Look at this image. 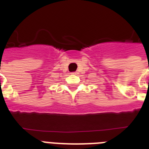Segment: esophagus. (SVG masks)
Listing matches in <instances>:
<instances>
[{"mask_svg": "<svg viewBox=\"0 0 149 149\" xmlns=\"http://www.w3.org/2000/svg\"><path fill=\"white\" fill-rule=\"evenodd\" d=\"M72 74H77V72H72Z\"/></svg>", "mask_w": 149, "mask_h": 149, "instance_id": "1", "label": "esophagus"}]
</instances>
